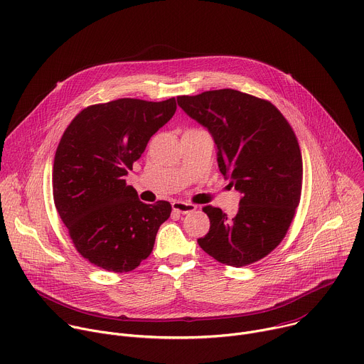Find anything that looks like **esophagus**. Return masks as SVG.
Listing matches in <instances>:
<instances>
[{"instance_id": "34e87169", "label": "esophagus", "mask_w": 364, "mask_h": 364, "mask_svg": "<svg viewBox=\"0 0 364 364\" xmlns=\"http://www.w3.org/2000/svg\"><path fill=\"white\" fill-rule=\"evenodd\" d=\"M173 210L177 213H181V215H187V213H191L196 210V205L191 203H187V201L176 200V201H173Z\"/></svg>"}]
</instances>
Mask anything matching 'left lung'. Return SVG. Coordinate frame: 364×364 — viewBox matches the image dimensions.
Returning a JSON list of instances; mask_svg holds the SVG:
<instances>
[{
    "instance_id": "left-lung-1",
    "label": "left lung",
    "mask_w": 364,
    "mask_h": 364,
    "mask_svg": "<svg viewBox=\"0 0 364 364\" xmlns=\"http://www.w3.org/2000/svg\"><path fill=\"white\" fill-rule=\"evenodd\" d=\"M177 102L210 132L220 173L242 193L233 218L219 207H203L210 229L197 242L220 264H253L281 243L299 204L302 157L296 136L271 102L235 89L178 96Z\"/></svg>"
}]
</instances>
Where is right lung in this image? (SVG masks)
Masks as SVG:
<instances>
[{"mask_svg": "<svg viewBox=\"0 0 364 364\" xmlns=\"http://www.w3.org/2000/svg\"><path fill=\"white\" fill-rule=\"evenodd\" d=\"M177 109L176 99H117L80 111L53 163V198L76 250L90 264L129 272L149 256L171 204L142 203L125 176L149 138Z\"/></svg>", "mask_w": 364, "mask_h": 364, "instance_id": "obj_1", "label": "right lung"}]
</instances>
